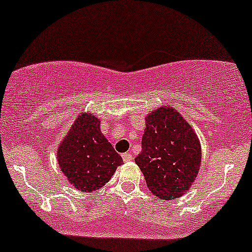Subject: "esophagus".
<instances>
[{"label": "esophagus", "mask_w": 252, "mask_h": 252, "mask_svg": "<svg viewBox=\"0 0 252 252\" xmlns=\"http://www.w3.org/2000/svg\"><path fill=\"white\" fill-rule=\"evenodd\" d=\"M123 159L125 162H129V161L133 160V157H132V154L125 153V154H123Z\"/></svg>", "instance_id": "1"}]
</instances>
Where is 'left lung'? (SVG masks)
Segmentation results:
<instances>
[{
    "mask_svg": "<svg viewBox=\"0 0 252 252\" xmlns=\"http://www.w3.org/2000/svg\"><path fill=\"white\" fill-rule=\"evenodd\" d=\"M142 151L135 163L147 187L161 200L181 197L190 189L201 167L200 139L172 106H160L145 117Z\"/></svg>",
    "mask_w": 252,
    "mask_h": 252,
    "instance_id": "left-lung-1",
    "label": "left lung"
}]
</instances>
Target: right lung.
I'll list each match as a JSON object with an SVG mask.
<instances>
[{
  "mask_svg": "<svg viewBox=\"0 0 252 252\" xmlns=\"http://www.w3.org/2000/svg\"><path fill=\"white\" fill-rule=\"evenodd\" d=\"M58 166L72 187L91 192L104 187L123 158L100 131V120L82 112L57 148Z\"/></svg>",
  "mask_w": 252,
  "mask_h": 252,
  "instance_id": "right-lung-1",
  "label": "right lung"
}]
</instances>
